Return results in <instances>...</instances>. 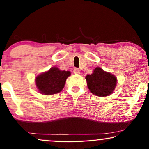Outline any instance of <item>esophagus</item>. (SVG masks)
I'll return each mask as SVG.
<instances>
[{"label":"esophagus","instance_id":"1","mask_svg":"<svg viewBox=\"0 0 149 149\" xmlns=\"http://www.w3.org/2000/svg\"><path fill=\"white\" fill-rule=\"evenodd\" d=\"M73 72H74V74H80V70L77 68H74V70H73Z\"/></svg>","mask_w":149,"mask_h":149}]
</instances>
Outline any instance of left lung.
I'll return each instance as SVG.
<instances>
[{
  "mask_svg": "<svg viewBox=\"0 0 149 149\" xmlns=\"http://www.w3.org/2000/svg\"><path fill=\"white\" fill-rule=\"evenodd\" d=\"M85 79L91 93L100 97L111 95L117 85V78L99 67L95 68L91 74H87Z\"/></svg>",
  "mask_w": 149,
  "mask_h": 149,
  "instance_id": "8db88e82",
  "label": "left lung"
}]
</instances>
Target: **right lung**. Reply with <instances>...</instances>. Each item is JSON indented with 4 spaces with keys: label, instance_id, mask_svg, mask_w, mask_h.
<instances>
[{
    "label": "right lung",
    "instance_id": "1",
    "mask_svg": "<svg viewBox=\"0 0 149 149\" xmlns=\"http://www.w3.org/2000/svg\"><path fill=\"white\" fill-rule=\"evenodd\" d=\"M70 75L69 71L60 70L53 67L47 72L36 77V85L42 94H55L62 90L66 79Z\"/></svg>",
    "mask_w": 149,
    "mask_h": 149
}]
</instances>
